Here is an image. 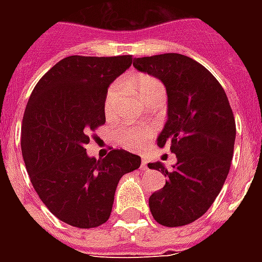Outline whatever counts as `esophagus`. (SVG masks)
<instances>
[{"instance_id": "34e87169", "label": "esophagus", "mask_w": 262, "mask_h": 262, "mask_svg": "<svg viewBox=\"0 0 262 262\" xmlns=\"http://www.w3.org/2000/svg\"><path fill=\"white\" fill-rule=\"evenodd\" d=\"M147 164H148V161L146 159H142V168H144V170H146V168H147Z\"/></svg>"}]
</instances>
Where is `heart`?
<instances>
[{
    "instance_id": "obj_1",
    "label": "heart",
    "mask_w": 262,
    "mask_h": 262,
    "mask_svg": "<svg viewBox=\"0 0 262 262\" xmlns=\"http://www.w3.org/2000/svg\"><path fill=\"white\" fill-rule=\"evenodd\" d=\"M126 84L132 86L133 90L140 97L147 101L148 98H151L156 94H164V85L161 84L159 78H156L153 75L148 74H137L133 75L130 78L126 80ZM123 88L122 81H115L109 85L108 91L105 94V101H103V112L105 116L111 119L114 116L115 103L116 99L120 95ZM154 132L150 127H135V126H122L118 130L115 132V139L116 143L120 147L126 150H140L143 148L147 142L153 137Z\"/></svg>"
}]
</instances>
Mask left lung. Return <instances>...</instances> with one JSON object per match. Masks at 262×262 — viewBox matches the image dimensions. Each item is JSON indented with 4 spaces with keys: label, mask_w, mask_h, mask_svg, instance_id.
I'll return each instance as SVG.
<instances>
[{
    "label": "left lung",
    "mask_w": 262,
    "mask_h": 262,
    "mask_svg": "<svg viewBox=\"0 0 262 262\" xmlns=\"http://www.w3.org/2000/svg\"><path fill=\"white\" fill-rule=\"evenodd\" d=\"M133 66L164 82L168 120L157 144L168 146L177 164L148 168L163 172L164 188L148 199L154 220L167 227L192 223L206 213L230 170L236 120L223 86L213 74L188 56L156 54L135 59Z\"/></svg>",
    "instance_id": "1"
}]
</instances>
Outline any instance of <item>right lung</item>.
I'll use <instances>...</instances> for the list:
<instances>
[{
	"label": "right lung",
	"instance_id": "right-lung-1",
	"mask_svg": "<svg viewBox=\"0 0 262 262\" xmlns=\"http://www.w3.org/2000/svg\"><path fill=\"white\" fill-rule=\"evenodd\" d=\"M132 56H69L33 88L22 119L20 147L26 171L42 202L67 225L91 229L111 216L118 182L142 160L112 148L88 157L90 133L105 123L109 84L132 64Z\"/></svg>",
	"mask_w": 262,
	"mask_h": 262
}]
</instances>
